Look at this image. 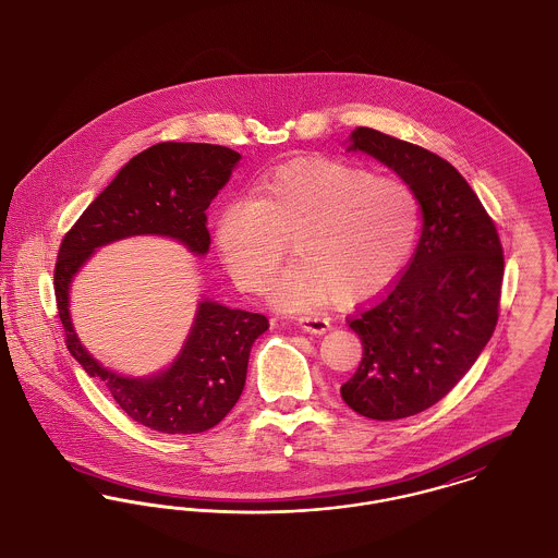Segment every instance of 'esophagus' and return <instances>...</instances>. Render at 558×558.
<instances>
[{"label": "esophagus", "mask_w": 558, "mask_h": 558, "mask_svg": "<svg viewBox=\"0 0 558 558\" xmlns=\"http://www.w3.org/2000/svg\"><path fill=\"white\" fill-rule=\"evenodd\" d=\"M300 325L303 331H310V333H325L331 327L329 318H323V316H300Z\"/></svg>", "instance_id": "1"}]
</instances>
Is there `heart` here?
<instances>
[{
    "instance_id": "heart-1",
    "label": "heart",
    "mask_w": 558,
    "mask_h": 558,
    "mask_svg": "<svg viewBox=\"0 0 558 558\" xmlns=\"http://www.w3.org/2000/svg\"><path fill=\"white\" fill-rule=\"evenodd\" d=\"M421 227L414 189L342 161L284 166L258 180L253 199L229 202L216 244L233 280L263 291L289 251L298 260L274 284V301L307 307L356 303L386 289L412 255Z\"/></svg>"
}]
</instances>
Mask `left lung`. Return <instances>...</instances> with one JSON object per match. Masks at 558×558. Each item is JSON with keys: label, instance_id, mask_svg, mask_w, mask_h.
Here are the masks:
<instances>
[{"label": "left lung", "instance_id": "obj_1", "mask_svg": "<svg viewBox=\"0 0 558 558\" xmlns=\"http://www.w3.org/2000/svg\"><path fill=\"white\" fill-rule=\"evenodd\" d=\"M350 140V150L376 157L414 189L425 218L403 274L345 318L363 359L342 399L361 416L397 421L444 399L490 340L504 248L493 218L446 159L376 129L356 128Z\"/></svg>", "mask_w": 558, "mask_h": 558}]
</instances>
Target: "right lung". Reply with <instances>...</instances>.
I'll return each instance as SVG.
<instances>
[{
	"label": "right lung",
	"instance_id": "right-lung-1",
	"mask_svg": "<svg viewBox=\"0 0 558 558\" xmlns=\"http://www.w3.org/2000/svg\"><path fill=\"white\" fill-rule=\"evenodd\" d=\"M238 161L235 150L218 144H155L129 161L61 240L54 300L65 345L88 376L106 385L128 416L148 429L186 435L218 425L244 390L251 348L269 329V320L263 314L202 301L172 367L155 378L133 380L101 367L78 342L68 312L70 282L97 246L129 235H170L197 255L208 253L206 210Z\"/></svg>",
	"mask_w": 558,
	"mask_h": 558
}]
</instances>
